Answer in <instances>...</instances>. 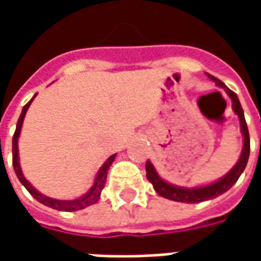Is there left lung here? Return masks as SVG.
Segmentation results:
<instances>
[{
  "instance_id": "1",
  "label": "left lung",
  "mask_w": 261,
  "mask_h": 261,
  "mask_svg": "<svg viewBox=\"0 0 261 261\" xmlns=\"http://www.w3.org/2000/svg\"><path fill=\"white\" fill-rule=\"evenodd\" d=\"M207 76L211 81L215 82V85L222 88L228 96L230 97L232 100V109L233 112L238 114L239 117V121H241V131L242 136H243V148H242L241 156H239V161L236 162L235 166L224 176L221 177L217 181L214 183H210V185H204V186L198 187H181L176 186V185H172V183H168L166 180H164L161 176L158 175L156 169L153 168V165L147 161V165H145V170H147V179L151 183H152L155 192L158 193L159 196L165 197L168 200H173V201L177 202H187V204H194V202H201L207 201V200H213L215 197L224 194L225 192H228L230 187L235 185L239 176L243 173V170L246 168L247 159H249V153H250V137H249V130H247L246 120H245V113H243V109L241 106V102L236 96V93L233 91H230L228 86L225 85L222 81H219L218 78H215L213 75L207 74Z\"/></svg>"
}]
</instances>
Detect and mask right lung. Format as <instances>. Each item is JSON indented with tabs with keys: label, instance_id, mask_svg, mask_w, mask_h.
Here are the masks:
<instances>
[{
	"label": "right lung",
	"instance_id": "obj_1",
	"mask_svg": "<svg viewBox=\"0 0 261 261\" xmlns=\"http://www.w3.org/2000/svg\"><path fill=\"white\" fill-rule=\"evenodd\" d=\"M36 97V95L32 97L29 102L26 103L23 109H22V113H20L19 119H18V123H16V130H15L14 138H12V165H14V170L19 181L26 187V190L31 193L32 196L36 198L37 201L42 202L47 207L53 208V210H59V211H78V210H84V208L89 207L92 204L97 202V200L100 198V193H102L103 187L106 185V177H108V170L110 168V165L113 164L114 158H116V153H113L112 156H109L105 164L100 166V169L97 170V175L93 180V185L88 190V192L84 194V196L78 197L75 200H56V198H51V197H47L42 194L40 192H37L35 187L32 186L29 181L26 180L25 176L22 173V169H20L19 165V149H18V140H19L20 130H22V124H23V119H25V114L28 112V109L31 106V103L33 102V99Z\"/></svg>",
	"mask_w": 261,
	"mask_h": 261
}]
</instances>
